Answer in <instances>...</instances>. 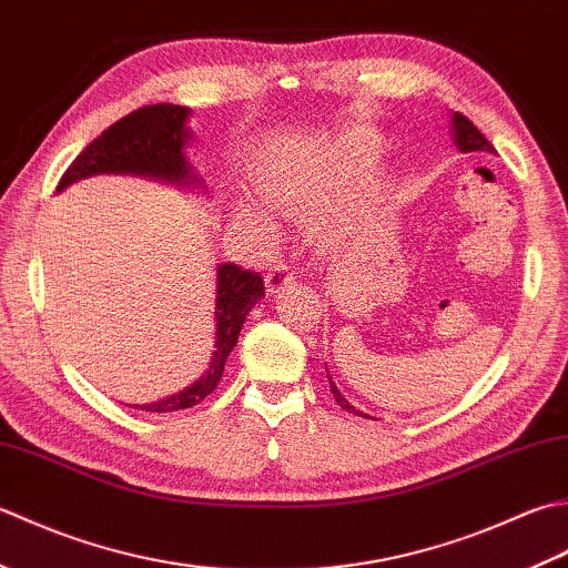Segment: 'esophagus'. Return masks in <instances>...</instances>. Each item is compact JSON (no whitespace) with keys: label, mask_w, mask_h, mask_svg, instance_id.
I'll return each instance as SVG.
<instances>
[{"label":"esophagus","mask_w":568,"mask_h":568,"mask_svg":"<svg viewBox=\"0 0 568 568\" xmlns=\"http://www.w3.org/2000/svg\"><path fill=\"white\" fill-rule=\"evenodd\" d=\"M292 272H288L286 264H276V267H272L267 272V280H264V284H267V292H280V288H284L286 284H292Z\"/></svg>","instance_id":"34e87169"}]
</instances>
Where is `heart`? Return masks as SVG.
I'll list each match as a JSON object with an SVG mask.
<instances>
[{"label": "heart", "instance_id": "1", "mask_svg": "<svg viewBox=\"0 0 568 568\" xmlns=\"http://www.w3.org/2000/svg\"><path fill=\"white\" fill-rule=\"evenodd\" d=\"M373 159V142L345 136L331 144H316L301 152L276 154L254 173L252 186L262 203L282 215H306L328 203L335 193L348 186ZM242 223H260L247 205H237ZM351 207H338L316 220V235L326 245H338L348 237Z\"/></svg>", "mask_w": 568, "mask_h": 568}]
</instances>
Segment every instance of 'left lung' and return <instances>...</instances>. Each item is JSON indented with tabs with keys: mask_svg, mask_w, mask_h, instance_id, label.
I'll return each instance as SVG.
<instances>
[{
	"mask_svg": "<svg viewBox=\"0 0 568 568\" xmlns=\"http://www.w3.org/2000/svg\"><path fill=\"white\" fill-rule=\"evenodd\" d=\"M454 142L458 144V149L460 152H493L495 154V146L488 142V139H485V134L478 130L476 124H473L466 114H460V112H454ZM331 382V379H328ZM331 392H333V397H335V402L341 404L343 409H348V412H353V414H361L363 416V412H357L353 404H348V399H345L343 395H341V389L333 385L331 382ZM367 416V414H365Z\"/></svg>",
	"mask_w": 568,
	"mask_h": 568,
	"instance_id": "8db88e82",
	"label": "left lung"
}]
</instances>
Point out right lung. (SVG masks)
<instances>
[{
    "label": "right lung",
    "mask_w": 568,
    "mask_h": 568,
    "mask_svg": "<svg viewBox=\"0 0 568 568\" xmlns=\"http://www.w3.org/2000/svg\"><path fill=\"white\" fill-rule=\"evenodd\" d=\"M189 112L191 110L183 105L159 102V105H144L124 114L73 159V164L58 181V191L71 186L78 179L95 176V173H136V176H152L173 183L195 181L189 171L186 154H183V146L189 142ZM215 294V353L213 363L207 365V373L179 395L154 404H132L134 409H191L217 387L227 355L237 343L242 323H245L252 306L264 296V282L257 272L225 262L217 267Z\"/></svg>",
    "instance_id": "obj_1"
}]
</instances>
